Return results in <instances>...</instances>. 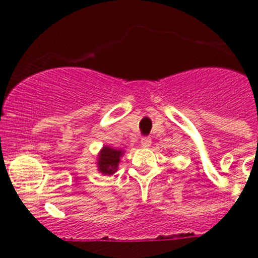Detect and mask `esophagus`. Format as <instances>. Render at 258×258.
<instances>
[{"label": "esophagus", "mask_w": 258, "mask_h": 258, "mask_svg": "<svg viewBox=\"0 0 258 258\" xmlns=\"http://www.w3.org/2000/svg\"><path fill=\"white\" fill-rule=\"evenodd\" d=\"M141 144H142V147H144V148L150 147V144H152V139H150V137H144V138H142Z\"/></svg>", "instance_id": "34e87169"}]
</instances>
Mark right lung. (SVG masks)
Wrapping results in <instances>:
<instances>
[{
	"mask_svg": "<svg viewBox=\"0 0 258 258\" xmlns=\"http://www.w3.org/2000/svg\"><path fill=\"white\" fill-rule=\"evenodd\" d=\"M125 154V150L115 149L109 146H103L97 155V168L103 174H114L119 168L120 159Z\"/></svg>",
	"mask_w": 258,
	"mask_h": 258,
	"instance_id": "add662e5",
	"label": "right lung"
}]
</instances>
